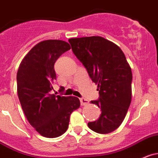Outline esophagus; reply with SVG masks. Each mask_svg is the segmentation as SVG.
Listing matches in <instances>:
<instances>
[{
  "instance_id": "esophagus-1",
  "label": "esophagus",
  "mask_w": 158,
  "mask_h": 158,
  "mask_svg": "<svg viewBox=\"0 0 158 158\" xmlns=\"http://www.w3.org/2000/svg\"><path fill=\"white\" fill-rule=\"evenodd\" d=\"M80 101H81V106H86V105H88V103H89L88 100H87V99L85 98H80Z\"/></svg>"
}]
</instances>
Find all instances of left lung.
Masks as SVG:
<instances>
[{"instance_id": "1", "label": "left lung", "mask_w": 158, "mask_h": 158, "mask_svg": "<svg viewBox=\"0 0 158 158\" xmlns=\"http://www.w3.org/2000/svg\"><path fill=\"white\" fill-rule=\"evenodd\" d=\"M72 51L98 85L99 98L91 102L101 109L98 119L88 126L98 133L116 130L127 113L132 98L131 68L122 49L101 36L69 40Z\"/></svg>"}]
</instances>
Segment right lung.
Segmentation results:
<instances>
[{"label":"right lung","instance_id":"add662e5","mask_svg":"<svg viewBox=\"0 0 158 158\" xmlns=\"http://www.w3.org/2000/svg\"><path fill=\"white\" fill-rule=\"evenodd\" d=\"M69 49V43L62 40L40 42L27 53L18 70L17 91L22 110L31 127L45 137L64 134L70 114L80 107L78 98L50 93L56 77L54 64Z\"/></svg>","mask_w":158,"mask_h":158}]
</instances>
